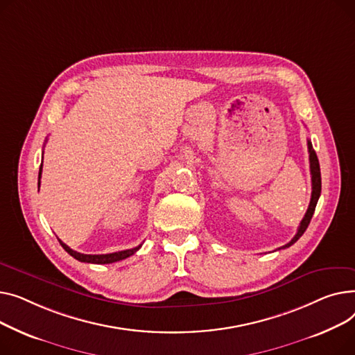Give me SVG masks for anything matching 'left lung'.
Listing matches in <instances>:
<instances>
[{"label": "left lung", "instance_id": "8db88e82", "mask_svg": "<svg viewBox=\"0 0 355 355\" xmlns=\"http://www.w3.org/2000/svg\"><path fill=\"white\" fill-rule=\"evenodd\" d=\"M308 153H309V171H311V182H312V193H311V200H309V206L306 209V214L304 216V219L301 220L300 226H298V231H297V235L291 239L286 245L282 246L284 248H288L291 245H294L302 235L304 232L306 231V227L311 222V218L312 215H314L315 212V206H317V202L320 199V195H321V171H320V162H318V157H317V153L314 150V148H312V143L311 140H308Z\"/></svg>", "mask_w": 355, "mask_h": 355}]
</instances>
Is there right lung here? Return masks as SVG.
<instances>
[{
  "mask_svg": "<svg viewBox=\"0 0 355 355\" xmlns=\"http://www.w3.org/2000/svg\"><path fill=\"white\" fill-rule=\"evenodd\" d=\"M41 172H43V163H41L40 166V172H38V187H40V178H41ZM60 245L64 248V251L67 254H70L74 259L80 261V262H89V263H113V262H117V261H121V259H126L129 257H132L135 252H137L140 246H136V248H132V249H126V251H119V252H113V254H103V255H86V254H80L77 251H73V249L70 246H67L64 242H61L58 239Z\"/></svg>",
  "mask_w": 355,
  "mask_h": 355,
  "instance_id": "obj_1",
  "label": "right lung"
}]
</instances>
